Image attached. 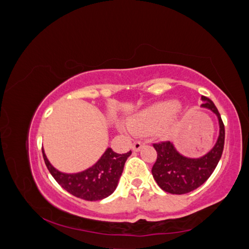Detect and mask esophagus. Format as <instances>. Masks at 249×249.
<instances>
[{"label": "esophagus", "instance_id": "obj_1", "mask_svg": "<svg viewBox=\"0 0 249 249\" xmlns=\"http://www.w3.org/2000/svg\"><path fill=\"white\" fill-rule=\"evenodd\" d=\"M143 144H144V142H143V141H141V140L135 141V142L133 143V150L134 151H139L141 148L143 147Z\"/></svg>", "mask_w": 249, "mask_h": 249}]
</instances>
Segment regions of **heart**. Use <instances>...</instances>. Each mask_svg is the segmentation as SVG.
<instances>
[{
  "label": "heart",
  "instance_id": "b5f03b06",
  "mask_svg": "<svg viewBox=\"0 0 249 249\" xmlns=\"http://www.w3.org/2000/svg\"><path fill=\"white\" fill-rule=\"evenodd\" d=\"M175 101H163L140 112L129 122L130 129L138 134H148L160 128L178 111Z\"/></svg>",
  "mask_w": 249,
  "mask_h": 249
}]
</instances>
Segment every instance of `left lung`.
<instances>
[{"mask_svg":"<svg viewBox=\"0 0 249 249\" xmlns=\"http://www.w3.org/2000/svg\"><path fill=\"white\" fill-rule=\"evenodd\" d=\"M205 104L202 107L216 113L220 125L219 138L211 152L199 159H188L175 150L170 141L154 142L157 150V160L152 167V175L160 188L172 194H186L201 187L211 177L217 167L225 145V125L216 106L206 97H202Z\"/></svg>","mask_w":249,"mask_h":249,"instance_id":"obj_1","label":"left lung"}]
</instances>
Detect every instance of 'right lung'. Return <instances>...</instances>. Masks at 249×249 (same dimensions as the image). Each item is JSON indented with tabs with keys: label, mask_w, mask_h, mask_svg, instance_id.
<instances>
[{
	"label": "right lung",
	"mask_w": 249,
	"mask_h": 249,
	"mask_svg": "<svg viewBox=\"0 0 249 249\" xmlns=\"http://www.w3.org/2000/svg\"><path fill=\"white\" fill-rule=\"evenodd\" d=\"M42 152L46 167L56 181L72 196L86 201H99L114 192L126 160L131 154V151L118 154L108 149L92 167L79 174L68 175L53 168L43 150Z\"/></svg>",
	"instance_id": "add662e5"
}]
</instances>
